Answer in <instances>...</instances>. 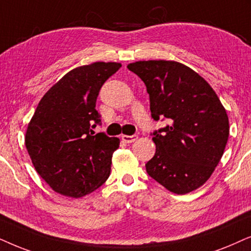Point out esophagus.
I'll list each match as a JSON object with an SVG mask.
<instances>
[{
  "label": "esophagus",
  "mask_w": 251,
  "mask_h": 251,
  "mask_svg": "<svg viewBox=\"0 0 251 251\" xmlns=\"http://www.w3.org/2000/svg\"><path fill=\"white\" fill-rule=\"evenodd\" d=\"M136 139H138V135H136V134H134V135H123L122 136V140L125 143H132V142H134Z\"/></svg>",
  "instance_id": "1"
}]
</instances>
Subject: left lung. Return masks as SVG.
<instances>
[{
  "mask_svg": "<svg viewBox=\"0 0 251 251\" xmlns=\"http://www.w3.org/2000/svg\"><path fill=\"white\" fill-rule=\"evenodd\" d=\"M127 69L145 82L152 119L169 120L151 133L156 152L147 173L172 193L198 189L215 171L228 140V117L218 96L181 63L141 61Z\"/></svg>",
  "mask_w": 251,
  "mask_h": 251,
  "instance_id": "8db88e82",
  "label": "left lung"
}]
</instances>
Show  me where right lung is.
Segmentation results:
<instances>
[{
  "mask_svg": "<svg viewBox=\"0 0 251 251\" xmlns=\"http://www.w3.org/2000/svg\"><path fill=\"white\" fill-rule=\"evenodd\" d=\"M120 63L96 62L73 69L40 101L25 146L41 178L56 193L81 198L106 181L118 138L94 134L101 125L96 100Z\"/></svg>",
  "mask_w": 251,
  "mask_h": 251,
  "instance_id": "add662e5",
  "label": "right lung"
}]
</instances>
